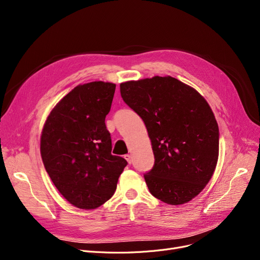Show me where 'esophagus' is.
Returning a JSON list of instances; mask_svg holds the SVG:
<instances>
[{
	"instance_id": "1",
	"label": "esophagus",
	"mask_w": 260,
	"mask_h": 260,
	"mask_svg": "<svg viewBox=\"0 0 260 260\" xmlns=\"http://www.w3.org/2000/svg\"><path fill=\"white\" fill-rule=\"evenodd\" d=\"M124 158L126 159V161L128 162V165H131V163H132V156L131 155H124Z\"/></svg>"
}]
</instances>
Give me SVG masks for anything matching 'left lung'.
Masks as SVG:
<instances>
[{
  "instance_id": "8db88e82",
  "label": "left lung",
  "mask_w": 260,
  "mask_h": 260,
  "mask_svg": "<svg viewBox=\"0 0 260 260\" xmlns=\"http://www.w3.org/2000/svg\"><path fill=\"white\" fill-rule=\"evenodd\" d=\"M120 92L152 142L155 163L144 174L149 192L172 206L192 200L212 178L219 153V128L206 99L170 76L124 82Z\"/></svg>"
}]
</instances>
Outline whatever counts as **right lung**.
I'll use <instances>...</instances> for the list:
<instances>
[{"mask_svg":"<svg viewBox=\"0 0 260 260\" xmlns=\"http://www.w3.org/2000/svg\"><path fill=\"white\" fill-rule=\"evenodd\" d=\"M116 85H78L54 106L41 136V156L62 196L79 209L99 208L117 188L127 161L112 155L105 117Z\"/></svg>","mask_w":260,"mask_h":260,"instance_id":"obj_1","label":"right lung"}]
</instances>
